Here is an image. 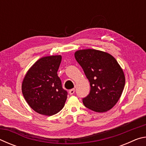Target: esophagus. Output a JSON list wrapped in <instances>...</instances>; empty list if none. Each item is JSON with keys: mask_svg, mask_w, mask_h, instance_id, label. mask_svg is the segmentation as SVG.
I'll return each mask as SVG.
<instances>
[{"mask_svg": "<svg viewBox=\"0 0 146 146\" xmlns=\"http://www.w3.org/2000/svg\"><path fill=\"white\" fill-rule=\"evenodd\" d=\"M75 89H71V90L69 91V93H70V95H73V94L75 93Z\"/></svg>", "mask_w": 146, "mask_h": 146, "instance_id": "obj_1", "label": "esophagus"}]
</instances>
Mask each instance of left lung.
Wrapping results in <instances>:
<instances>
[{
    "mask_svg": "<svg viewBox=\"0 0 146 146\" xmlns=\"http://www.w3.org/2000/svg\"><path fill=\"white\" fill-rule=\"evenodd\" d=\"M75 57L90 81V94L84 105L93 111L106 112L117 103L125 86V76L117 60L110 53L93 49H80Z\"/></svg>",
    "mask_w": 146,
    "mask_h": 146,
    "instance_id": "1",
    "label": "left lung"
}]
</instances>
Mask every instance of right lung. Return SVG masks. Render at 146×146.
<instances>
[{
	"mask_svg": "<svg viewBox=\"0 0 146 146\" xmlns=\"http://www.w3.org/2000/svg\"><path fill=\"white\" fill-rule=\"evenodd\" d=\"M61 55L42 57L27 71L22 92L31 109L40 115L51 116L64 108L68 93L62 87L57 71Z\"/></svg>",
	"mask_w": 146,
	"mask_h": 146,
	"instance_id": "obj_1",
	"label": "right lung"
}]
</instances>
